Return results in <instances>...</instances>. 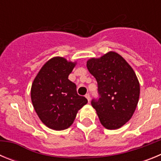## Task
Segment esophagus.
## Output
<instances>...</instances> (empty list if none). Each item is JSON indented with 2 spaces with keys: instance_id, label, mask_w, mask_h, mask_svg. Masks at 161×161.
Listing matches in <instances>:
<instances>
[{
  "instance_id": "34e87169",
  "label": "esophagus",
  "mask_w": 161,
  "mask_h": 161,
  "mask_svg": "<svg viewBox=\"0 0 161 161\" xmlns=\"http://www.w3.org/2000/svg\"><path fill=\"white\" fill-rule=\"evenodd\" d=\"M85 97L88 99V102H90V95H89V93H86V94H85Z\"/></svg>"
}]
</instances>
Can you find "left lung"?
<instances>
[{
	"mask_svg": "<svg viewBox=\"0 0 161 161\" xmlns=\"http://www.w3.org/2000/svg\"><path fill=\"white\" fill-rule=\"evenodd\" d=\"M87 68L97 82L98 97L91 104L100 122L113 130L127 123L136 110L139 84L131 67L121 55L109 52L87 61Z\"/></svg>",
	"mask_w": 161,
	"mask_h": 161,
	"instance_id": "1",
	"label": "left lung"
}]
</instances>
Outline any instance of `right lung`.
<instances>
[{
    "label": "right lung",
    "instance_id": "1",
    "mask_svg": "<svg viewBox=\"0 0 161 161\" xmlns=\"http://www.w3.org/2000/svg\"><path fill=\"white\" fill-rule=\"evenodd\" d=\"M75 64L64 58L47 61L35 77L31 87V100L42 123L55 130L67 129L76 114L88 102L76 92V85L68 80Z\"/></svg>",
    "mask_w": 161,
    "mask_h": 161
}]
</instances>
